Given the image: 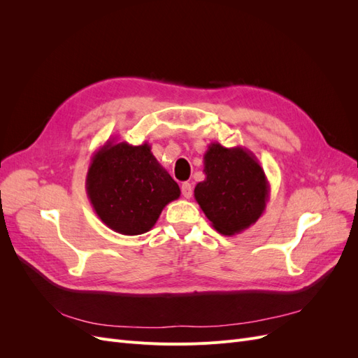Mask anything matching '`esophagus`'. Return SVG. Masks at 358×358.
<instances>
[{
  "label": "esophagus",
  "instance_id": "esophagus-1",
  "mask_svg": "<svg viewBox=\"0 0 358 358\" xmlns=\"http://www.w3.org/2000/svg\"><path fill=\"white\" fill-rule=\"evenodd\" d=\"M180 191H182V196L185 197V199H191V197H192V187H191V183L183 182L182 187H180Z\"/></svg>",
  "mask_w": 358,
  "mask_h": 358
}]
</instances>
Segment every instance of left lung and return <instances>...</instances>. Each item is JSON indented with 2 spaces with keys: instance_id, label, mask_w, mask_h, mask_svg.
I'll list each match as a JSON object with an SVG mask.
<instances>
[{
  "instance_id": "1",
  "label": "left lung",
  "mask_w": 358,
  "mask_h": 358,
  "mask_svg": "<svg viewBox=\"0 0 358 358\" xmlns=\"http://www.w3.org/2000/svg\"><path fill=\"white\" fill-rule=\"evenodd\" d=\"M206 179L194 197L224 236L239 234L258 221L266 210L270 185L257 157L246 148L210 143L203 157Z\"/></svg>"
}]
</instances>
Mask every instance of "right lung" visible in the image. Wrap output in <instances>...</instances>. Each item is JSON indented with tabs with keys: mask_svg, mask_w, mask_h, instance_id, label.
I'll return each mask as SVG.
<instances>
[{
	"mask_svg": "<svg viewBox=\"0 0 358 358\" xmlns=\"http://www.w3.org/2000/svg\"><path fill=\"white\" fill-rule=\"evenodd\" d=\"M86 194L96 216L116 233L149 231L162 209L180 196L178 183L150 152V145L107 142L91 158Z\"/></svg>",
	"mask_w": 358,
	"mask_h": 358,
	"instance_id": "1",
	"label": "right lung"
}]
</instances>
